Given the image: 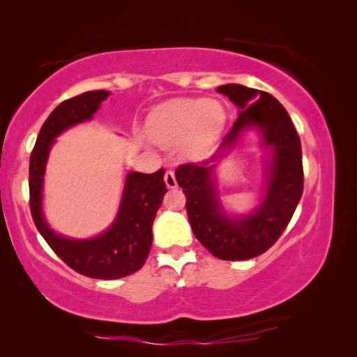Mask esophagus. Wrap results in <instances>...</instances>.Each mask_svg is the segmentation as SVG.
<instances>
[{
	"label": "esophagus",
	"instance_id": "obj_1",
	"mask_svg": "<svg viewBox=\"0 0 357 357\" xmlns=\"http://www.w3.org/2000/svg\"><path fill=\"white\" fill-rule=\"evenodd\" d=\"M164 182L167 185V188H177V180H175L174 170H167V172H165Z\"/></svg>",
	"mask_w": 357,
	"mask_h": 357
}]
</instances>
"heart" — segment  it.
<instances>
[{
    "mask_svg": "<svg viewBox=\"0 0 357 357\" xmlns=\"http://www.w3.org/2000/svg\"><path fill=\"white\" fill-rule=\"evenodd\" d=\"M226 126V110L208 99H175L158 107L148 121L151 138L165 148L183 144L192 158H203L216 146Z\"/></svg>",
    "mask_w": 357,
    "mask_h": 357,
    "instance_id": "obj_1",
    "label": "heart"
}]
</instances>
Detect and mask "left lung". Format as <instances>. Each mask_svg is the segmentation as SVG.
<instances>
[{
	"label": "left lung",
	"instance_id": "obj_1",
	"mask_svg": "<svg viewBox=\"0 0 357 357\" xmlns=\"http://www.w3.org/2000/svg\"><path fill=\"white\" fill-rule=\"evenodd\" d=\"M216 91L238 107L236 123L211 159L180 165L175 178L187 197L195 237L221 260H248L278 241L296 211L304 190L301 139L289 114L268 92L241 84H224ZM250 129L261 135V145L268 153L266 193L252 213L236 217L218 198L215 167Z\"/></svg>",
	"mask_w": 357,
	"mask_h": 357
}]
</instances>
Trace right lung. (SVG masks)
I'll return each instance as SVG.
<instances>
[{"mask_svg":"<svg viewBox=\"0 0 357 357\" xmlns=\"http://www.w3.org/2000/svg\"><path fill=\"white\" fill-rule=\"evenodd\" d=\"M109 91H89L61 102L48 115L29 162V192L33 222L52 250L73 270L96 280H119L144 265L153 245V222L167 188L164 169L154 174L128 172L114 222L99 236L73 238L48 226L43 214V177L55 139L71 126L92 120Z\"/></svg>","mask_w":357,"mask_h":357,"instance_id":"right-lung-1","label":"right lung"}]
</instances>
